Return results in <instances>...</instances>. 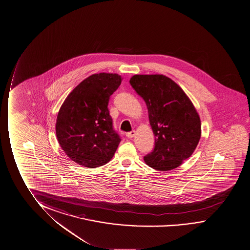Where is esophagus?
<instances>
[{"label":"esophagus","mask_w":250,"mask_h":250,"mask_svg":"<svg viewBox=\"0 0 250 250\" xmlns=\"http://www.w3.org/2000/svg\"><path fill=\"white\" fill-rule=\"evenodd\" d=\"M134 134H135V131L132 130L130 132H127V134H126V136H127V138H133L134 136Z\"/></svg>","instance_id":"1"}]
</instances>
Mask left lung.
<instances>
[{"label": "left lung", "instance_id": "left-lung-1", "mask_svg": "<svg viewBox=\"0 0 250 250\" xmlns=\"http://www.w3.org/2000/svg\"><path fill=\"white\" fill-rule=\"evenodd\" d=\"M131 86L145 101L154 147L144 156L158 171L178 167L196 149L201 136L198 112L184 90L163 75H134Z\"/></svg>", "mask_w": 250, "mask_h": 250}]
</instances>
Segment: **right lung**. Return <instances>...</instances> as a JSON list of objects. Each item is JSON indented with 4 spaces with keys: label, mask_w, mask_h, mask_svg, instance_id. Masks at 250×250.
<instances>
[{
    "label": "right lung",
    "mask_w": 250,
    "mask_h": 250,
    "mask_svg": "<svg viewBox=\"0 0 250 250\" xmlns=\"http://www.w3.org/2000/svg\"><path fill=\"white\" fill-rule=\"evenodd\" d=\"M122 83L118 74H93L69 94L60 108L57 138L71 160L85 167L108 163L121 138L113 127L108 101Z\"/></svg>",
    "instance_id": "right-lung-1"
}]
</instances>
